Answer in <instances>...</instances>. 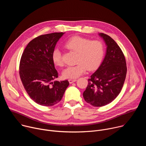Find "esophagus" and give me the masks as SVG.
Returning a JSON list of instances; mask_svg holds the SVG:
<instances>
[{"label": "esophagus", "mask_w": 146, "mask_h": 146, "mask_svg": "<svg viewBox=\"0 0 146 146\" xmlns=\"http://www.w3.org/2000/svg\"><path fill=\"white\" fill-rule=\"evenodd\" d=\"M76 81V79H69V82L70 84H72V83L75 82Z\"/></svg>", "instance_id": "1"}]
</instances>
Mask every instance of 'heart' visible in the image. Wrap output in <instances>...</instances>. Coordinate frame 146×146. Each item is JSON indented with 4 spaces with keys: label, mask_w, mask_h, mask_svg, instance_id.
<instances>
[{
    "label": "heart",
    "mask_w": 146,
    "mask_h": 146,
    "mask_svg": "<svg viewBox=\"0 0 146 146\" xmlns=\"http://www.w3.org/2000/svg\"><path fill=\"white\" fill-rule=\"evenodd\" d=\"M65 47L77 53V65L65 69L62 75L66 78H76L88 70L96 69L100 65L105 53V46L100 40H91L89 38L74 36L65 43ZM52 59L55 66L62 67L64 65L60 50L55 48Z\"/></svg>",
    "instance_id": "1"
}]
</instances>
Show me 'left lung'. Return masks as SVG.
<instances>
[{"label": "left lung", "instance_id": "obj_1", "mask_svg": "<svg viewBox=\"0 0 146 146\" xmlns=\"http://www.w3.org/2000/svg\"><path fill=\"white\" fill-rule=\"evenodd\" d=\"M99 35L107 46L106 54L99 68L88 79L83 92L84 100L95 107L105 106L117 98L127 72L125 58L117 43L108 35L100 33Z\"/></svg>", "mask_w": 146, "mask_h": 146}]
</instances>
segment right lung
Here are the masks:
<instances>
[{"label":"right lung","mask_w":146,"mask_h":146,"mask_svg":"<svg viewBox=\"0 0 146 146\" xmlns=\"http://www.w3.org/2000/svg\"><path fill=\"white\" fill-rule=\"evenodd\" d=\"M64 34L40 35L28 43L21 58L19 73L30 98L40 105L52 106L60 102L69 85L68 80L54 81L58 77L52 53Z\"/></svg>","instance_id":"right-lung-1"}]
</instances>
